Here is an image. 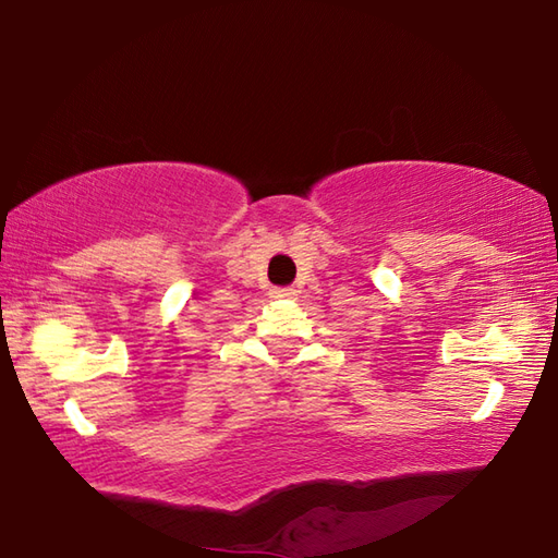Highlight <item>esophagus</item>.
<instances>
[{
  "instance_id": "obj_1",
  "label": "esophagus",
  "mask_w": 558,
  "mask_h": 558,
  "mask_svg": "<svg viewBox=\"0 0 558 558\" xmlns=\"http://www.w3.org/2000/svg\"><path fill=\"white\" fill-rule=\"evenodd\" d=\"M270 295L272 298H292V295H295V290H292V288H276L270 292Z\"/></svg>"
}]
</instances>
